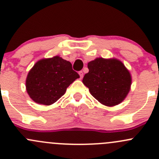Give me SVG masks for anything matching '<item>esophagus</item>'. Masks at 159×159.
I'll return each mask as SVG.
<instances>
[{"label":"esophagus","mask_w":159,"mask_h":159,"mask_svg":"<svg viewBox=\"0 0 159 159\" xmlns=\"http://www.w3.org/2000/svg\"><path fill=\"white\" fill-rule=\"evenodd\" d=\"M78 74H79V75H80V78H83V76H84V73H83L82 70H81V71L78 72Z\"/></svg>","instance_id":"34e87169"}]
</instances>
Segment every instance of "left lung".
Returning <instances> with one entry per match:
<instances>
[{
    "label": "left lung",
    "instance_id": "8db88e82",
    "mask_svg": "<svg viewBox=\"0 0 159 159\" xmlns=\"http://www.w3.org/2000/svg\"><path fill=\"white\" fill-rule=\"evenodd\" d=\"M88 68L82 82L96 100L108 107L125 100L131 89V76L121 61L97 57L89 62Z\"/></svg>",
    "mask_w": 159,
    "mask_h": 159
}]
</instances>
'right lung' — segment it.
Segmentation results:
<instances>
[{"label":"right lung","mask_w":159,"mask_h":159,"mask_svg":"<svg viewBox=\"0 0 159 159\" xmlns=\"http://www.w3.org/2000/svg\"><path fill=\"white\" fill-rule=\"evenodd\" d=\"M80 76L72 69L70 62L60 56L37 61L26 78V90L36 103L51 105L57 102L67 88Z\"/></svg>","instance_id":"add662e5"}]
</instances>
